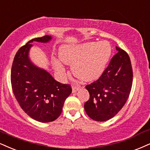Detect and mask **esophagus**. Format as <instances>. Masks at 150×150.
I'll use <instances>...</instances> for the list:
<instances>
[{
    "mask_svg": "<svg viewBox=\"0 0 150 150\" xmlns=\"http://www.w3.org/2000/svg\"><path fill=\"white\" fill-rule=\"evenodd\" d=\"M81 87L80 86H72V92H76L78 90L80 89Z\"/></svg>",
    "mask_w": 150,
    "mask_h": 150,
    "instance_id": "obj_1",
    "label": "esophagus"
}]
</instances>
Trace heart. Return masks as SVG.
<instances>
[{"label": "heart", "mask_w": 150, "mask_h": 150, "mask_svg": "<svg viewBox=\"0 0 150 150\" xmlns=\"http://www.w3.org/2000/svg\"><path fill=\"white\" fill-rule=\"evenodd\" d=\"M111 54V48L106 42H88L78 46L64 45L60 49V58L64 63L72 64L76 76L86 81L96 80L104 71ZM55 69L64 71V67L54 60Z\"/></svg>", "instance_id": "obj_1"}]
</instances>
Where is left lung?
Listing matches in <instances>:
<instances>
[{
    "label": "left lung",
    "mask_w": 150,
    "mask_h": 150,
    "mask_svg": "<svg viewBox=\"0 0 150 150\" xmlns=\"http://www.w3.org/2000/svg\"><path fill=\"white\" fill-rule=\"evenodd\" d=\"M114 55L101 76L86 86L90 98L84 104L87 115L95 121L113 117L122 108L130 95L133 69L128 53L116 47Z\"/></svg>",
    "instance_id": "8db88e82"
}]
</instances>
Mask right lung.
<instances>
[{
    "label": "right lung",
    "instance_id": "1",
    "mask_svg": "<svg viewBox=\"0 0 150 150\" xmlns=\"http://www.w3.org/2000/svg\"><path fill=\"white\" fill-rule=\"evenodd\" d=\"M51 36L34 38L18 50L11 69V84L16 101L24 112L41 122L60 115L64 101L71 93L69 84L55 81L49 72L31 63L28 54L33 41L47 42Z\"/></svg>",
    "mask_w": 150,
    "mask_h": 150
}]
</instances>
